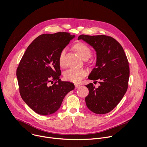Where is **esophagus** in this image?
I'll list each match as a JSON object with an SVG mask.
<instances>
[{
    "instance_id": "34e87169",
    "label": "esophagus",
    "mask_w": 147,
    "mask_h": 147,
    "mask_svg": "<svg viewBox=\"0 0 147 147\" xmlns=\"http://www.w3.org/2000/svg\"><path fill=\"white\" fill-rule=\"evenodd\" d=\"M80 86L79 84H75V88L76 89H77Z\"/></svg>"
}]
</instances>
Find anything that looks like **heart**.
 <instances>
[{
  "label": "heart",
  "instance_id": "obj_1",
  "mask_svg": "<svg viewBox=\"0 0 147 147\" xmlns=\"http://www.w3.org/2000/svg\"><path fill=\"white\" fill-rule=\"evenodd\" d=\"M74 48L83 59H88L91 54V50L90 47L83 42H78L74 46ZM66 53L65 49H63L59 56V64L60 67L65 66L64 58ZM87 74V71L83 69L70 68L64 73L65 79L74 83H79Z\"/></svg>",
  "mask_w": 147,
  "mask_h": 147
}]
</instances>
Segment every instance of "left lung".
<instances>
[{
	"instance_id": "left-lung-1",
	"label": "left lung",
	"mask_w": 147,
	"mask_h": 147,
	"mask_svg": "<svg viewBox=\"0 0 147 147\" xmlns=\"http://www.w3.org/2000/svg\"><path fill=\"white\" fill-rule=\"evenodd\" d=\"M78 39L86 41L95 50L96 65L88 78L100 81L97 88L92 83L86 86L89 90L86 97L87 107L96 114L108 113L117 105L127 91L130 76L127 56L121 45L111 36L81 35Z\"/></svg>"
}]
</instances>
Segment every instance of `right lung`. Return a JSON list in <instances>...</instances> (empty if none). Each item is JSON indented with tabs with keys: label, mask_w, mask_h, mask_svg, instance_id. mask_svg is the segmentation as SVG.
I'll use <instances>...</instances> for the list:
<instances>
[{
	"label": "right lung",
	"mask_w": 147,
	"mask_h": 147,
	"mask_svg": "<svg viewBox=\"0 0 147 147\" xmlns=\"http://www.w3.org/2000/svg\"><path fill=\"white\" fill-rule=\"evenodd\" d=\"M74 36L66 32L42 34L28 47L20 61L16 75L20 95L38 114L56 112L67 94L74 89V84L59 78V64L60 52Z\"/></svg>",
	"instance_id": "add662e5"
}]
</instances>
